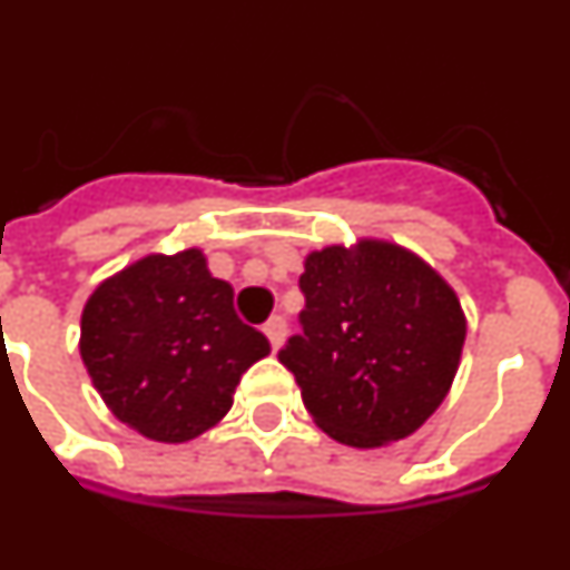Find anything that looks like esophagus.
Listing matches in <instances>:
<instances>
[{
	"instance_id": "esophagus-1",
	"label": "esophagus",
	"mask_w": 570,
	"mask_h": 570,
	"mask_svg": "<svg viewBox=\"0 0 570 570\" xmlns=\"http://www.w3.org/2000/svg\"><path fill=\"white\" fill-rule=\"evenodd\" d=\"M265 336L271 340V347L274 351H279L282 342H285V331H288V322H285V316H271L268 322H265Z\"/></svg>"
}]
</instances>
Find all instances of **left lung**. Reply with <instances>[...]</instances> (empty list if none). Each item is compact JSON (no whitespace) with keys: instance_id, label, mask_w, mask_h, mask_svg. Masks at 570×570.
Here are the masks:
<instances>
[{"instance_id":"obj_1","label":"left lung","mask_w":570,"mask_h":570,"mask_svg":"<svg viewBox=\"0 0 570 570\" xmlns=\"http://www.w3.org/2000/svg\"><path fill=\"white\" fill-rule=\"evenodd\" d=\"M302 334L279 362L316 425L382 448L425 425L454 385L465 345L456 291L414 250L362 236L305 256Z\"/></svg>"}]
</instances>
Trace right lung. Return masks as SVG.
Returning a JSON list of instances; mask_svg holds the SVG:
<instances>
[{
    "mask_svg": "<svg viewBox=\"0 0 570 570\" xmlns=\"http://www.w3.org/2000/svg\"><path fill=\"white\" fill-rule=\"evenodd\" d=\"M88 376L110 414L154 442L196 440L234 405L236 385L271 354L234 311V288L199 248L148 254L102 279L82 308Z\"/></svg>",
    "mask_w": 570,
    "mask_h": 570,
    "instance_id": "right-lung-1",
    "label": "right lung"
}]
</instances>
